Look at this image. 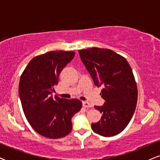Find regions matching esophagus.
I'll return each mask as SVG.
<instances>
[{
	"mask_svg": "<svg viewBox=\"0 0 160 160\" xmlns=\"http://www.w3.org/2000/svg\"><path fill=\"white\" fill-rule=\"evenodd\" d=\"M82 106H83V107L86 108H89L92 107V105L90 103H89V102H82Z\"/></svg>",
	"mask_w": 160,
	"mask_h": 160,
	"instance_id": "esophagus-1",
	"label": "esophagus"
}]
</instances>
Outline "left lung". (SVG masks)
<instances>
[{"instance_id":"1","label":"left lung","mask_w":160,"mask_h":160,"mask_svg":"<svg viewBox=\"0 0 160 160\" xmlns=\"http://www.w3.org/2000/svg\"><path fill=\"white\" fill-rule=\"evenodd\" d=\"M78 52L95 85L103 87L100 95L105 100L102 106H95L102 116L91 127L102 136L117 135L130 122L136 108L138 89L132 70L124 57L111 49L92 47Z\"/></svg>"}]
</instances>
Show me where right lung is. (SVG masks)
Here are the masks:
<instances>
[{"mask_svg": "<svg viewBox=\"0 0 160 160\" xmlns=\"http://www.w3.org/2000/svg\"><path fill=\"white\" fill-rule=\"evenodd\" d=\"M73 51H51L31 60L21 75L19 95L26 119L32 127L46 138L65 137L72 130L71 118L80 111L79 99L51 95L58 76L74 57Z\"/></svg>", "mask_w": 160, "mask_h": 160, "instance_id": "obj_1", "label": "right lung"}]
</instances>
